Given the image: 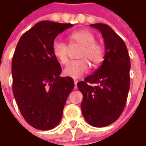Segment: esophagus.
<instances>
[{
  "mask_svg": "<svg viewBox=\"0 0 146 146\" xmlns=\"http://www.w3.org/2000/svg\"><path fill=\"white\" fill-rule=\"evenodd\" d=\"M74 83H75V87L76 88V86H77V83H78V80L74 79Z\"/></svg>",
  "mask_w": 146,
  "mask_h": 146,
  "instance_id": "1",
  "label": "esophagus"
}]
</instances>
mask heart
<instances>
[{
    "mask_svg": "<svg viewBox=\"0 0 146 146\" xmlns=\"http://www.w3.org/2000/svg\"><path fill=\"white\" fill-rule=\"evenodd\" d=\"M69 40L70 45L82 46L78 54L81 60L72 61L64 67L63 73L65 76L79 78L88 71L90 68L88 60L94 65L100 64L103 61L105 55L104 46L96 41V37L90 31L82 29L74 32L69 36ZM52 52L60 63L64 64L68 62V46L64 43L59 40L54 41L52 45Z\"/></svg>",
    "mask_w": 146,
    "mask_h": 146,
    "instance_id": "heart-1",
    "label": "heart"
}]
</instances>
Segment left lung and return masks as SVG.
Here are the masks:
<instances>
[{
	"mask_svg": "<svg viewBox=\"0 0 146 146\" xmlns=\"http://www.w3.org/2000/svg\"><path fill=\"white\" fill-rule=\"evenodd\" d=\"M91 27L102 33L105 44L100 67L77 87L83 95L81 108L84 119L92 126L105 127L119 119L128 98L130 85V60L123 40L107 24Z\"/></svg>",
	"mask_w": 146,
	"mask_h": 146,
	"instance_id": "obj_1",
	"label": "left lung"
}]
</instances>
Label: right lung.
<instances>
[{"label": "right lung", "instance_id": "add662e5", "mask_svg": "<svg viewBox=\"0 0 146 146\" xmlns=\"http://www.w3.org/2000/svg\"><path fill=\"white\" fill-rule=\"evenodd\" d=\"M70 23L42 21L19 39L12 62V91L23 117L32 127L48 130L57 126L74 88L71 77H60L61 66L52 52L57 35Z\"/></svg>", "mask_w": 146, "mask_h": 146}]
</instances>
